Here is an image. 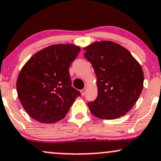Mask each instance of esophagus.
Instances as JSON below:
<instances>
[{"label": "esophagus", "instance_id": "34e87169", "mask_svg": "<svg viewBox=\"0 0 161 161\" xmlns=\"http://www.w3.org/2000/svg\"><path fill=\"white\" fill-rule=\"evenodd\" d=\"M86 88H83V89H82V90H81V91H80V92H81V95H82V96L83 95H85V94H86Z\"/></svg>", "mask_w": 161, "mask_h": 161}]
</instances>
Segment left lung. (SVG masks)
Listing matches in <instances>:
<instances>
[{"label":"left lung","instance_id":"obj_1","mask_svg":"<svg viewBox=\"0 0 161 161\" xmlns=\"http://www.w3.org/2000/svg\"><path fill=\"white\" fill-rule=\"evenodd\" d=\"M84 51L97 76V97L88 103L90 111L102 119L124 116L143 89L141 65L128 50L111 41L94 42Z\"/></svg>","mask_w":161,"mask_h":161}]
</instances>
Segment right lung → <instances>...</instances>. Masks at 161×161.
Returning <instances> with one entry per match:
<instances>
[{"label":"right lung","instance_id":"obj_1","mask_svg":"<svg viewBox=\"0 0 161 161\" xmlns=\"http://www.w3.org/2000/svg\"><path fill=\"white\" fill-rule=\"evenodd\" d=\"M80 51L73 44L53 45L35 53L20 70L16 80L18 97L31 117L53 123L65 117L81 95L71 86L69 67Z\"/></svg>","mask_w":161,"mask_h":161}]
</instances>
